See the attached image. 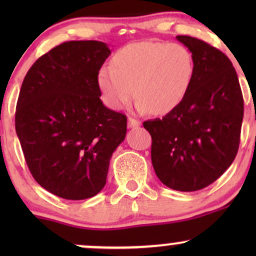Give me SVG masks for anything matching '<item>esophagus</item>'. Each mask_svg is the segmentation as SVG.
I'll return each instance as SVG.
<instances>
[{"instance_id": "34e87169", "label": "esophagus", "mask_w": 256, "mask_h": 256, "mask_svg": "<svg viewBox=\"0 0 256 256\" xmlns=\"http://www.w3.org/2000/svg\"><path fill=\"white\" fill-rule=\"evenodd\" d=\"M128 126L130 128H136L138 126H140V122H138V120L134 119V118H128Z\"/></svg>"}]
</instances>
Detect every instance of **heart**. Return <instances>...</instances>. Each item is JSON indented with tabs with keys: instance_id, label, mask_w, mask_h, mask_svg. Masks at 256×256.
<instances>
[{
	"instance_id": "b5f03b06",
	"label": "heart",
	"mask_w": 256,
	"mask_h": 256,
	"mask_svg": "<svg viewBox=\"0 0 256 256\" xmlns=\"http://www.w3.org/2000/svg\"><path fill=\"white\" fill-rule=\"evenodd\" d=\"M195 62L180 44L138 42L122 46L113 67L98 72V86L113 110H122L134 96L140 112L162 116L178 107L192 86Z\"/></svg>"
}]
</instances>
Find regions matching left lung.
Wrapping results in <instances>:
<instances>
[{
	"label": "left lung",
	"mask_w": 256,
	"mask_h": 256,
	"mask_svg": "<svg viewBox=\"0 0 256 256\" xmlns=\"http://www.w3.org/2000/svg\"><path fill=\"white\" fill-rule=\"evenodd\" d=\"M192 54V86L176 110L143 122L152 136L158 178L178 192H196L216 182L238 152L243 96L224 52L204 40L177 36Z\"/></svg>",
	"instance_id": "1"
}]
</instances>
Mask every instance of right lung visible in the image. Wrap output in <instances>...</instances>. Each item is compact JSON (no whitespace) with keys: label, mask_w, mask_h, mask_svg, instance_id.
<instances>
[{"label":"right lung","mask_w":256,"mask_h":256,"mask_svg":"<svg viewBox=\"0 0 256 256\" xmlns=\"http://www.w3.org/2000/svg\"><path fill=\"white\" fill-rule=\"evenodd\" d=\"M110 54L98 40L64 42L38 58L22 82L18 138L32 177L58 198L98 195L125 140L126 116L100 98L98 71Z\"/></svg>","instance_id":"obj_1"}]
</instances>
